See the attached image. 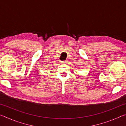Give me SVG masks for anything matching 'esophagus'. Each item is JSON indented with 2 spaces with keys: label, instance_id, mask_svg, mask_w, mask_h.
Masks as SVG:
<instances>
[{
  "label": "esophagus",
  "instance_id": "esophagus-1",
  "mask_svg": "<svg viewBox=\"0 0 126 126\" xmlns=\"http://www.w3.org/2000/svg\"><path fill=\"white\" fill-rule=\"evenodd\" d=\"M61 63H67V61H62Z\"/></svg>",
  "mask_w": 126,
  "mask_h": 126
}]
</instances>
